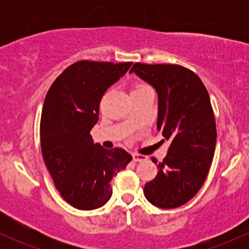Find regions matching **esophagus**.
<instances>
[{
	"label": "esophagus",
	"mask_w": 249,
	"mask_h": 249,
	"mask_svg": "<svg viewBox=\"0 0 249 249\" xmlns=\"http://www.w3.org/2000/svg\"><path fill=\"white\" fill-rule=\"evenodd\" d=\"M132 159H133V161H144V160H146L147 157L144 156V154L132 153Z\"/></svg>",
	"instance_id": "obj_1"
}]
</instances>
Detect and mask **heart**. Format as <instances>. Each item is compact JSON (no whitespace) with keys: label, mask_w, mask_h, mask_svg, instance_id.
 I'll use <instances>...</instances> for the list:
<instances>
[{"label":"heart","mask_w":249,"mask_h":249,"mask_svg":"<svg viewBox=\"0 0 249 249\" xmlns=\"http://www.w3.org/2000/svg\"><path fill=\"white\" fill-rule=\"evenodd\" d=\"M146 89H148L147 85L142 84V83H136V84H134V85H133V88H132V92H133V91L146 90Z\"/></svg>","instance_id":"heart-1"}]
</instances>
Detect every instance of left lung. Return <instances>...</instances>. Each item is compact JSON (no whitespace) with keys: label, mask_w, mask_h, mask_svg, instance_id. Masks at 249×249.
Listing matches in <instances>:
<instances>
[{"label":"left lung","mask_w":249,"mask_h":249,"mask_svg":"<svg viewBox=\"0 0 249 249\" xmlns=\"http://www.w3.org/2000/svg\"><path fill=\"white\" fill-rule=\"evenodd\" d=\"M130 72L158 95L157 128L171 142L157 162V177L145 184V196L160 208H176L198 193L213 160L216 126L210 95L193 71L176 64L134 63Z\"/></svg>","instance_id":"obj_1"}]
</instances>
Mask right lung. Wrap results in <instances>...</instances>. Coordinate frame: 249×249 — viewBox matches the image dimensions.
I'll return each mask as SVG.
<instances>
[{
	"label": "right lung",
	"mask_w": 249,
	"mask_h": 249,
	"mask_svg": "<svg viewBox=\"0 0 249 249\" xmlns=\"http://www.w3.org/2000/svg\"><path fill=\"white\" fill-rule=\"evenodd\" d=\"M131 64L76 62L45 96L39 127L43 159L63 199L78 210L104 206L112 196L111 180L132 160L123 148L95 144L90 134L103 95Z\"/></svg>",
	"instance_id": "obj_1"
}]
</instances>
